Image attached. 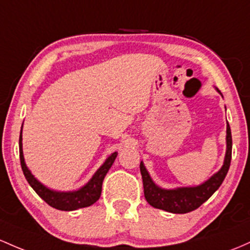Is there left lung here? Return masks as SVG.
<instances>
[{
  "mask_svg": "<svg viewBox=\"0 0 250 250\" xmlns=\"http://www.w3.org/2000/svg\"><path fill=\"white\" fill-rule=\"evenodd\" d=\"M219 92V91H218ZM231 130L229 123L227 125V153L222 168L208 182L196 188H182L177 190H163L158 188L150 179L144 164H140V171L144 183L145 198L152 207L173 213H186L196 210L215 193L223 183L231 161Z\"/></svg>",
  "mask_w": 250,
  "mask_h": 250,
  "instance_id": "1",
  "label": "left lung"
}]
</instances>
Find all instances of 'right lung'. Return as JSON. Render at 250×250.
Here are the masks:
<instances>
[{
	"label": "right lung",
	"instance_id": "right-lung-1",
	"mask_svg": "<svg viewBox=\"0 0 250 250\" xmlns=\"http://www.w3.org/2000/svg\"><path fill=\"white\" fill-rule=\"evenodd\" d=\"M19 149H20V163L21 168H22L24 177H26L27 182L32 186L33 190L39 194L40 198H42L49 207L54 208L62 211H72L81 209V208H86L92 205L100 199L101 192H102V184L105 174L108 173L109 168H110L112 164H114L115 159H116L117 153H112L105 160V163L98 168V171L94 174L89 183L79 188L78 191L73 192H56L48 190L47 188L40 184L33 177L31 172L27 168L26 164H24L23 153H22V128H21L20 140H19Z\"/></svg>",
	"mask_w": 250,
	"mask_h": 250
}]
</instances>
